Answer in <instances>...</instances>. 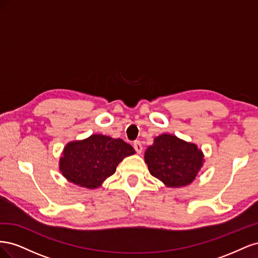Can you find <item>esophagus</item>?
<instances>
[{"label": "esophagus", "instance_id": "obj_1", "mask_svg": "<svg viewBox=\"0 0 258 258\" xmlns=\"http://www.w3.org/2000/svg\"><path fill=\"white\" fill-rule=\"evenodd\" d=\"M134 147H135V150H136V152L137 153H142V150H143V147H142V144H141V142L140 141H135L134 142Z\"/></svg>", "mask_w": 258, "mask_h": 258}]
</instances>
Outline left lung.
<instances>
[{
    "label": "left lung",
    "instance_id": "8db88e82",
    "mask_svg": "<svg viewBox=\"0 0 258 258\" xmlns=\"http://www.w3.org/2000/svg\"><path fill=\"white\" fill-rule=\"evenodd\" d=\"M153 176L169 187L190 184L202 167L204 155L197 145L171 136L161 135L154 140L144 155Z\"/></svg>",
    "mask_w": 258,
    "mask_h": 258
}]
</instances>
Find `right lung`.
<instances>
[{"label":"right lung","mask_w":258,"mask_h":258,"mask_svg":"<svg viewBox=\"0 0 258 258\" xmlns=\"http://www.w3.org/2000/svg\"><path fill=\"white\" fill-rule=\"evenodd\" d=\"M132 154H135L134 147L121 139L93 135L64 147L60 170L70 182L87 188H97L106 177L114 174L116 167L124 157Z\"/></svg>","instance_id":"right-lung-1"}]
</instances>
